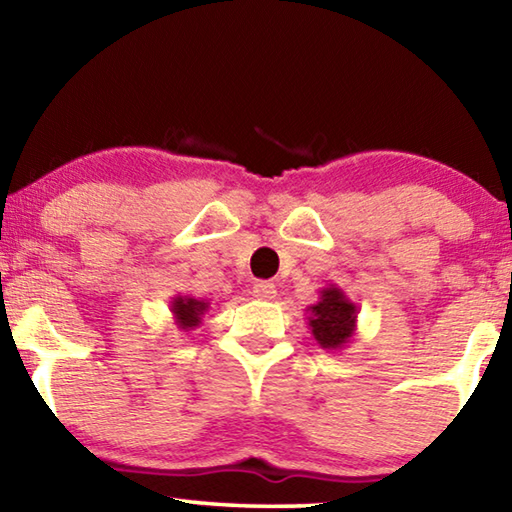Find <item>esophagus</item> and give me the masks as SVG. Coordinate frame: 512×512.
Returning <instances> with one entry per match:
<instances>
[{
    "label": "esophagus",
    "mask_w": 512,
    "mask_h": 512,
    "mask_svg": "<svg viewBox=\"0 0 512 512\" xmlns=\"http://www.w3.org/2000/svg\"><path fill=\"white\" fill-rule=\"evenodd\" d=\"M275 293H277L275 284H271V282H257L253 287V296L257 300H273Z\"/></svg>",
    "instance_id": "obj_1"
}]
</instances>
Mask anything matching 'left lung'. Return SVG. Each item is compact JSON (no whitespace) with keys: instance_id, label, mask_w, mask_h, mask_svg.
<instances>
[{"instance_id":"left-lung-1","label":"left lung","mask_w":512,"mask_h":512,"mask_svg":"<svg viewBox=\"0 0 512 512\" xmlns=\"http://www.w3.org/2000/svg\"><path fill=\"white\" fill-rule=\"evenodd\" d=\"M307 314V325L323 350H343L357 332L359 309L336 284L320 289Z\"/></svg>"}]
</instances>
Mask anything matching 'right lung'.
<instances>
[{
  "mask_svg": "<svg viewBox=\"0 0 512 512\" xmlns=\"http://www.w3.org/2000/svg\"><path fill=\"white\" fill-rule=\"evenodd\" d=\"M171 316H173V325L183 332H189L203 323L205 311L210 309V302L198 300V298H189V296H176L171 298Z\"/></svg>",
  "mask_w": 512,
  "mask_h": 512,
  "instance_id": "right-lung-1",
  "label": "right lung"
}]
</instances>
